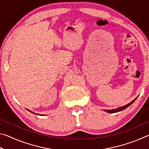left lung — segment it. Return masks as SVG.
<instances>
[{"instance_id": "obj_1", "label": "left lung", "mask_w": 149, "mask_h": 149, "mask_svg": "<svg viewBox=\"0 0 149 149\" xmlns=\"http://www.w3.org/2000/svg\"><path fill=\"white\" fill-rule=\"evenodd\" d=\"M137 98H135L134 100H132V101L130 103H129V104H126L125 106H123V107H121L118 108H115V109H112V110H104V111H105V112H108V113H110V114H112V113H116V112H120V111H122L123 110H125V108H127V107H129L131 104H133V103L135 102V100L137 99Z\"/></svg>"}]
</instances>
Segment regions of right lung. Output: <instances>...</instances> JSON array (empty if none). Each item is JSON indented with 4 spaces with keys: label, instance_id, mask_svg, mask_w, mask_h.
I'll use <instances>...</instances> for the list:
<instances>
[{
    "label": "right lung",
    "instance_id": "1",
    "mask_svg": "<svg viewBox=\"0 0 149 149\" xmlns=\"http://www.w3.org/2000/svg\"><path fill=\"white\" fill-rule=\"evenodd\" d=\"M27 110H28V111H29V112H31V113H33V114H34V112H32V111H31V110H28V109H27ZM37 115H41V114H36ZM41 116H43V115H41Z\"/></svg>",
    "mask_w": 149,
    "mask_h": 149
}]
</instances>
